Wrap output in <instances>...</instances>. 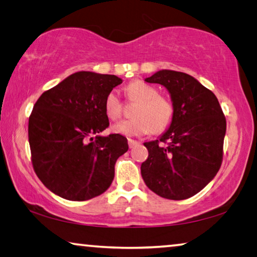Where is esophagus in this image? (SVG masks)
<instances>
[{
	"mask_svg": "<svg viewBox=\"0 0 257 257\" xmlns=\"http://www.w3.org/2000/svg\"><path fill=\"white\" fill-rule=\"evenodd\" d=\"M138 144H139V143L137 141H134V139H130V138L128 139V145H129L130 149H133V147H135Z\"/></svg>",
	"mask_w": 257,
	"mask_h": 257,
	"instance_id": "1",
	"label": "esophagus"
}]
</instances>
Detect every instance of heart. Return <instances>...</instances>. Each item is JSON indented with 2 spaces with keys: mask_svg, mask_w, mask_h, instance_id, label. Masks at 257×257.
<instances>
[{
  "mask_svg": "<svg viewBox=\"0 0 257 257\" xmlns=\"http://www.w3.org/2000/svg\"><path fill=\"white\" fill-rule=\"evenodd\" d=\"M125 98L137 103L133 111L135 118L122 120L113 124L112 130L123 136H142L149 134H161L172 123L175 108L170 99L159 94L155 87L142 80H135L125 87ZM123 105L115 90L108 93L104 101V111L108 119L116 120L122 115Z\"/></svg>",
  "mask_w": 257,
  "mask_h": 257,
  "instance_id": "1",
  "label": "heart"
}]
</instances>
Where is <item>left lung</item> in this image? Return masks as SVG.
<instances>
[{"label": "left lung", "mask_w": 257, "mask_h": 257, "mask_svg": "<svg viewBox=\"0 0 257 257\" xmlns=\"http://www.w3.org/2000/svg\"><path fill=\"white\" fill-rule=\"evenodd\" d=\"M171 95L175 116L160 139L144 143L149 158L141 171L146 186L173 201L201 191L219 171L227 122L210 89L187 73L161 70L145 79Z\"/></svg>", "instance_id": "obj_1"}]
</instances>
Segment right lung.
Returning <instances> with one entry per match:
<instances>
[{
    "label": "right lung",
    "mask_w": 257,
    "mask_h": 257,
    "mask_svg": "<svg viewBox=\"0 0 257 257\" xmlns=\"http://www.w3.org/2000/svg\"><path fill=\"white\" fill-rule=\"evenodd\" d=\"M121 82L114 75L79 71L35 103L28 123L32 163L52 193L81 202L111 186L114 164L128 151V142L120 134H98L110 124L106 95Z\"/></svg>",
    "instance_id": "obj_1"
}]
</instances>
